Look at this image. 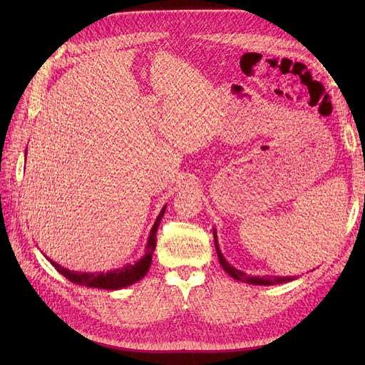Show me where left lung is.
<instances>
[{"instance_id": "1", "label": "left lung", "mask_w": 365, "mask_h": 365, "mask_svg": "<svg viewBox=\"0 0 365 365\" xmlns=\"http://www.w3.org/2000/svg\"><path fill=\"white\" fill-rule=\"evenodd\" d=\"M213 235H215V244H216V252H217V257L219 262L222 264V267L225 269L226 274L231 275L234 279L237 281H244L248 284H255V285H275V284H282V282H289L296 279V277H271V275H266V277H248L245 272L235 269L232 264H229V262H226V259L223 257L219 244H217V234H216V229H213Z\"/></svg>"}]
</instances>
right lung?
I'll return each instance as SVG.
<instances>
[{
	"label": "right lung",
	"mask_w": 365,
	"mask_h": 365,
	"mask_svg": "<svg viewBox=\"0 0 365 365\" xmlns=\"http://www.w3.org/2000/svg\"><path fill=\"white\" fill-rule=\"evenodd\" d=\"M165 208H167V205L163 207L155 223H153V226L150 229V234H149L148 244H146V250H145V255L142 256V259H139L136 263H133V264L128 263V264L123 266L121 269L108 271V272H76V271L66 269V267L50 260L48 257L47 259L50 260V263L56 267V269L59 271V274H62L66 279H69L73 284L84 285V287H93V289H103V290L124 289V287H128L134 282H138L148 274L150 262H152V255H153V250H155V245H157V231H158V226L161 223V219L165 213Z\"/></svg>",
	"instance_id": "1"
}]
</instances>
